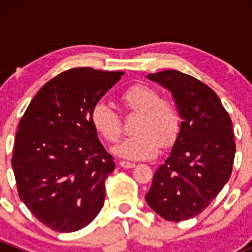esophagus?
Listing matches in <instances>:
<instances>
[{"label": "esophagus", "mask_w": 252, "mask_h": 252, "mask_svg": "<svg viewBox=\"0 0 252 252\" xmlns=\"http://www.w3.org/2000/svg\"><path fill=\"white\" fill-rule=\"evenodd\" d=\"M119 166L123 167V168L130 169V168H134V167H135V163H133V162H129V161H121L119 162Z\"/></svg>", "instance_id": "34e87169"}]
</instances>
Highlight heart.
<instances>
[{"label":"heart","mask_w":252,"mask_h":252,"mask_svg":"<svg viewBox=\"0 0 252 252\" xmlns=\"http://www.w3.org/2000/svg\"><path fill=\"white\" fill-rule=\"evenodd\" d=\"M121 101L128 112L139 113L134 130L138 134L124 139L113 152L130 161L149 159L156 156L161 144L168 146L177 138L180 116L177 107L168 100L159 97L151 86L136 84L124 90ZM95 130L110 142L118 141L122 134L121 117L111 106L97 102L90 112Z\"/></svg>","instance_id":"1"}]
</instances>
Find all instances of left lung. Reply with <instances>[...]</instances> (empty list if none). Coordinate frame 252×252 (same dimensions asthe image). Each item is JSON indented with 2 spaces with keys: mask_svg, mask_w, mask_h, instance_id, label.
I'll list each match as a JSON object with an SVG mask.
<instances>
[{
  "mask_svg": "<svg viewBox=\"0 0 252 252\" xmlns=\"http://www.w3.org/2000/svg\"><path fill=\"white\" fill-rule=\"evenodd\" d=\"M147 79L171 91L182 123L145 199L162 218L180 222L201 213L229 180L235 156L232 119L217 94L191 75L168 69Z\"/></svg>",
  "mask_w": 252,
  "mask_h": 252,
  "instance_id": "obj_1",
  "label": "left lung"
}]
</instances>
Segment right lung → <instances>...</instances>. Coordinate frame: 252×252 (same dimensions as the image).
Here are the masks:
<instances>
[{
	"label": "right lung",
	"instance_id": "right-lung-1",
	"mask_svg": "<svg viewBox=\"0 0 252 252\" xmlns=\"http://www.w3.org/2000/svg\"><path fill=\"white\" fill-rule=\"evenodd\" d=\"M123 74L65 70L40 89L20 119L12 157L18 195L52 230L81 229L102 208L114 161L90 112Z\"/></svg>",
	"mask_w": 252,
	"mask_h": 252
}]
</instances>
